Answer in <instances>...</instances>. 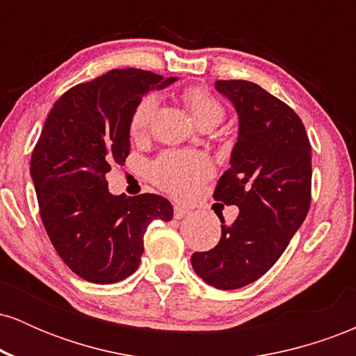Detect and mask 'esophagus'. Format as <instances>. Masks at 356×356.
Masks as SVG:
<instances>
[{"label": "esophagus", "instance_id": "34e87169", "mask_svg": "<svg viewBox=\"0 0 356 356\" xmlns=\"http://www.w3.org/2000/svg\"><path fill=\"white\" fill-rule=\"evenodd\" d=\"M189 209H186V207L182 206H174V218L175 219H182L186 218V216H189Z\"/></svg>", "mask_w": 356, "mask_h": 356}]
</instances>
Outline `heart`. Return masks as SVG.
<instances>
[{"instance_id":"obj_1","label":"heart","mask_w":356,"mask_h":356,"mask_svg":"<svg viewBox=\"0 0 356 356\" xmlns=\"http://www.w3.org/2000/svg\"><path fill=\"white\" fill-rule=\"evenodd\" d=\"M184 102L199 125H218L222 120L224 107L206 88H189L184 93ZM157 105L159 99L154 93L142 97L137 102L129 120L130 134L134 137H142L149 130ZM212 172L214 167L211 159L199 150H165L149 165L150 181L175 197L191 195L206 179L211 177Z\"/></svg>"}]
</instances>
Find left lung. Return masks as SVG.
I'll return each instance as SVG.
<instances>
[{"mask_svg":"<svg viewBox=\"0 0 356 356\" xmlns=\"http://www.w3.org/2000/svg\"><path fill=\"white\" fill-rule=\"evenodd\" d=\"M239 115L231 169L219 179L214 199L238 206L211 251L191 256L195 275L218 289L254 283L275 266L303 224L312 204V144L289 105L246 80H218Z\"/></svg>","mask_w":356,"mask_h":356,"instance_id":"obj_1","label":"left lung"}]
</instances>
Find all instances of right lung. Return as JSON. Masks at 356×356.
<instances>
[{"label":"right lung","mask_w":356,"mask_h":356,"mask_svg":"<svg viewBox=\"0 0 356 356\" xmlns=\"http://www.w3.org/2000/svg\"><path fill=\"white\" fill-rule=\"evenodd\" d=\"M175 80L138 68L110 70L72 87L48 113L30 164L40 216L63 263L90 283L136 273L149 224L172 219L161 195L110 194L107 174L129 157L137 102Z\"/></svg>","instance_id":"add662e5"}]
</instances>
